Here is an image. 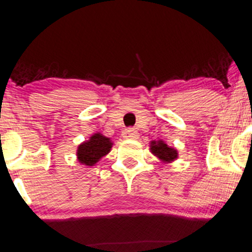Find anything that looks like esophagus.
<instances>
[{
  "mask_svg": "<svg viewBox=\"0 0 252 252\" xmlns=\"http://www.w3.org/2000/svg\"><path fill=\"white\" fill-rule=\"evenodd\" d=\"M123 137L124 139H137L139 137V133L133 128H128L123 131Z\"/></svg>",
  "mask_w": 252,
  "mask_h": 252,
  "instance_id": "1",
  "label": "esophagus"
}]
</instances>
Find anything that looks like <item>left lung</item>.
<instances>
[{
	"mask_svg": "<svg viewBox=\"0 0 252 252\" xmlns=\"http://www.w3.org/2000/svg\"><path fill=\"white\" fill-rule=\"evenodd\" d=\"M151 151H152L153 155H156L158 158H160L164 161H170L177 158L176 151L174 148L169 147L166 144H164L163 141H152V144H151Z\"/></svg>",
	"mask_w": 252,
	"mask_h": 252,
	"instance_id": "1",
	"label": "left lung"
}]
</instances>
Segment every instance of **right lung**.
Returning a JSON list of instances; mask_svg holds the SVG:
<instances>
[{"label":"right lung","instance_id":"add662e5","mask_svg":"<svg viewBox=\"0 0 252 252\" xmlns=\"http://www.w3.org/2000/svg\"><path fill=\"white\" fill-rule=\"evenodd\" d=\"M112 142L101 134H94L88 141L79 145L77 150L78 160L86 165H94L97 160L110 152Z\"/></svg>","mask_w":252,"mask_h":252}]
</instances>
